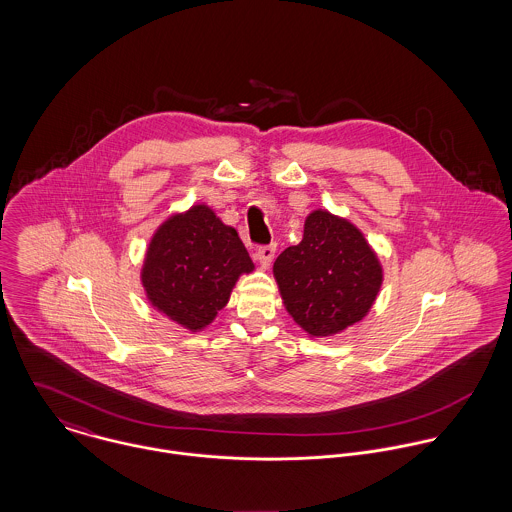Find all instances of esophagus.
<instances>
[{"label":"esophagus","mask_w":512,"mask_h":512,"mask_svg":"<svg viewBox=\"0 0 512 512\" xmlns=\"http://www.w3.org/2000/svg\"><path fill=\"white\" fill-rule=\"evenodd\" d=\"M274 254H276V246H274V244H270V246H260V248L256 250V260L260 262L262 268H268V266L272 264V260H274Z\"/></svg>","instance_id":"1"}]
</instances>
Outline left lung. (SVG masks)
<instances>
[{
    "instance_id": "obj_1",
    "label": "left lung",
    "mask_w": 512,
    "mask_h": 512,
    "mask_svg": "<svg viewBox=\"0 0 512 512\" xmlns=\"http://www.w3.org/2000/svg\"><path fill=\"white\" fill-rule=\"evenodd\" d=\"M286 311L309 337H333L363 321L384 272L365 234L351 220L315 209L303 238L274 262Z\"/></svg>"
}]
</instances>
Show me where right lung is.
Wrapping results in <instances>:
<instances>
[{
    "instance_id": "1",
    "label": "right lung",
    "mask_w": 512,
    "mask_h": 512,
    "mask_svg": "<svg viewBox=\"0 0 512 512\" xmlns=\"http://www.w3.org/2000/svg\"><path fill=\"white\" fill-rule=\"evenodd\" d=\"M250 272L254 262L238 232L197 203L157 226L140 280L159 313L197 333L215 321L238 278Z\"/></svg>"
}]
</instances>
